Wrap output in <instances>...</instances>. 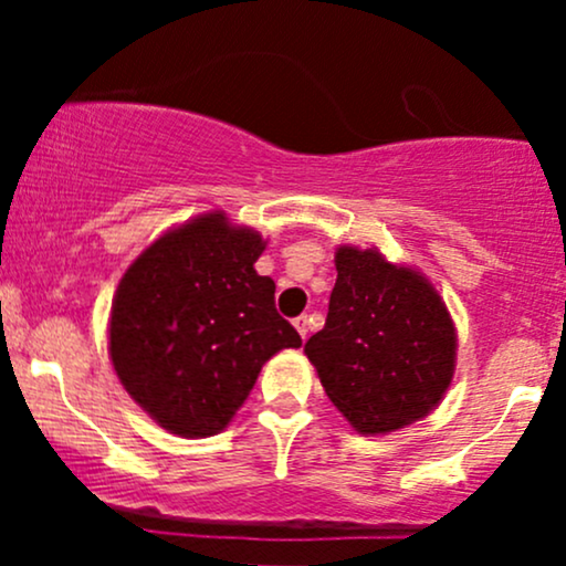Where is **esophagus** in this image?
<instances>
[{"instance_id":"34e87169","label":"esophagus","mask_w":566,"mask_h":566,"mask_svg":"<svg viewBox=\"0 0 566 566\" xmlns=\"http://www.w3.org/2000/svg\"><path fill=\"white\" fill-rule=\"evenodd\" d=\"M292 324H295V329H297V333H301V337H303V340H305V337H308V324H311V319H308V316H297V319L295 322H292Z\"/></svg>"}]
</instances>
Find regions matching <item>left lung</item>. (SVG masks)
<instances>
[{
  "instance_id": "1",
  "label": "left lung",
  "mask_w": 566,
  "mask_h": 566,
  "mask_svg": "<svg viewBox=\"0 0 566 566\" xmlns=\"http://www.w3.org/2000/svg\"><path fill=\"white\" fill-rule=\"evenodd\" d=\"M324 329L305 356L324 394L359 433H391L426 418L454 375L458 333L420 271L378 250L340 244Z\"/></svg>"
}]
</instances>
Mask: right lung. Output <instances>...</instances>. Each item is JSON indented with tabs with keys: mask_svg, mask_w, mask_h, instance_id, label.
Instances as JSON below:
<instances>
[{
	"mask_svg": "<svg viewBox=\"0 0 566 566\" xmlns=\"http://www.w3.org/2000/svg\"><path fill=\"white\" fill-rule=\"evenodd\" d=\"M263 250L261 233L216 210L161 233L122 276L108 322L112 365L170 433H220L265 361L301 348L276 314L274 279L255 271Z\"/></svg>",
	"mask_w": 566,
	"mask_h": 566,
	"instance_id": "right-lung-1",
	"label": "right lung"
}]
</instances>
